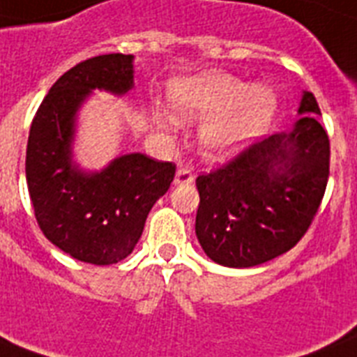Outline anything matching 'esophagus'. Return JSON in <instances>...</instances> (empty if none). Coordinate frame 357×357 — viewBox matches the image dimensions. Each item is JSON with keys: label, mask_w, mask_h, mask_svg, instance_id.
<instances>
[{"label": "esophagus", "mask_w": 357, "mask_h": 357, "mask_svg": "<svg viewBox=\"0 0 357 357\" xmlns=\"http://www.w3.org/2000/svg\"><path fill=\"white\" fill-rule=\"evenodd\" d=\"M194 181V174L188 169H179L174 176V185L176 187H181V185H188Z\"/></svg>", "instance_id": "34e87169"}]
</instances>
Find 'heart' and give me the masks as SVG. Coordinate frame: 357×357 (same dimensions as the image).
Segmentation results:
<instances>
[{"instance_id":"obj_1","label":"heart","mask_w":357,"mask_h":357,"mask_svg":"<svg viewBox=\"0 0 357 357\" xmlns=\"http://www.w3.org/2000/svg\"><path fill=\"white\" fill-rule=\"evenodd\" d=\"M169 101L179 121H203L197 143L211 161H229L241 154L268 128L275 112L271 89L248 86L243 79L220 70L176 82ZM154 121L165 132L176 125V119L165 112L155 114Z\"/></svg>"}]
</instances>
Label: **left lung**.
Wrapping results in <instances>:
<instances>
[{
    "mask_svg": "<svg viewBox=\"0 0 357 357\" xmlns=\"http://www.w3.org/2000/svg\"><path fill=\"white\" fill-rule=\"evenodd\" d=\"M298 121L196 179V236L218 265L248 268L294 247L312 223L328 179L331 145L312 92Z\"/></svg>",
    "mask_w": 357,
    "mask_h": 357,
    "instance_id": "obj_1",
    "label": "left lung"
}]
</instances>
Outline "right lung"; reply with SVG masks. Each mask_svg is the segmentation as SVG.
Wrapping results in <instances>:
<instances>
[{"label":"right lung","instance_id":"obj_1","mask_svg":"<svg viewBox=\"0 0 357 357\" xmlns=\"http://www.w3.org/2000/svg\"><path fill=\"white\" fill-rule=\"evenodd\" d=\"M132 89L134 56H96L54 83L32 121L25 174L36 220L45 238L77 261L125 259L174 179L172 163L142 152L118 155L100 170L74 158L77 119L92 92L127 96Z\"/></svg>","mask_w":357,"mask_h":357}]
</instances>
